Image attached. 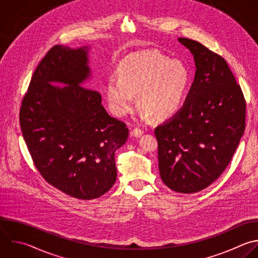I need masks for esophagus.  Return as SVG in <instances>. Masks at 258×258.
<instances>
[{
    "instance_id": "obj_1",
    "label": "esophagus",
    "mask_w": 258,
    "mask_h": 258,
    "mask_svg": "<svg viewBox=\"0 0 258 258\" xmlns=\"http://www.w3.org/2000/svg\"><path fill=\"white\" fill-rule=\"evenodd\" d=\"M143 133H144V130L139 129V128H134V129L131 130V132H130L131 136H133V137H139V136H141Z\"/></svg>"
}]
</instances>
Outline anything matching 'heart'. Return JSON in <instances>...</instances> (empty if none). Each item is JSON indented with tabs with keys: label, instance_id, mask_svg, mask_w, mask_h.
<instances>
[{
	"label": "heart",
	"instance_id": "obj_1",
	"mask_svg": "<svg viewBox=\"0 0 258 258\" xmlns=\"http://www.w3.org/2000/svg\"><path fill=\"white\" fill-rule=\"evenodd\" d=\"M189 79V71L180 60L152 51L133 53L121 62L119 75L113 73L109 77L110 108L118 117L127 115L133 110L138 93L144 118H169L181 107Z\"/></svg>",
	"mask_w": 258,
	"mask_h": 258
}]
</instances>
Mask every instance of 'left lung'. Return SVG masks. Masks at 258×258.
<instances>
[{"mask_svg": "<svg viewBox=\"0 0 258 258\" xmlns=\"http://www.w3.org/2000/svg\"><path fill=\"white\" fill-rule=\"evenodd\" d=\"M197 68L182 108L158 125V168L172 190L204 189L227 167L245 129L246 103L226 60L198 41L178 38Z\"/></svg>", "mask_w": 258, "mask_h": 258, "instance_id": "8db88e82", "label": "left lung"}]
</instances>
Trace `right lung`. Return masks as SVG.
<instances>
[{
	"mask_svg": "<svg viewBox=\"0 0 258 258\" xmlns=\"http://www.w3.org/2000/svg\"><path fill=\"white\" fill-rule=\"evenodd\" d=\"M88 47L54 45L36 68L20 108V126L42 177L80 200L103 196L115 183L114 154L129 130L111 117L101 94L84 87ZM52 81L67 84L63 88Z\"/></svg>",
	"mask_w": 258,
	"mask_h": 258,
	"instance_id": "right-lung-1",
	"label": "right lung"
}]
</instances>
